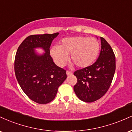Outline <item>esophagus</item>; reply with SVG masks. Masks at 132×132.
Here are the masks:
<instances>
[{"instance_id":"34e87169","label":"esophagus","mask_w":132,"mask_h":132,"mask_svg":"<svg viewBox=\"0 0 132 132\" xmlns=\"http://www.w3.org/2000/svg\"><path fill=\"white\" fill-rule=\"evenodd\" d=\"M66 75H67L68 76L72 75V72H71V71H66Z\"/></svg>"}]
</instances>
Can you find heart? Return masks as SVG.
Here are the masks:
<instances>
[{"instance_id":"obj_1","label":"heart","mask_w":132,"mask_h":132,"mask_svg":"<svg viewBox=\"0 0 132 132\" xmlns=\"http://www.w3.org/2000/svg\"><path fill=\"white\" fill-rule=\"evenodd\" d=\"M99 51L100 43L97 39L78 36L63 39L59 46L51 48L50 54L58 66H64L71 54V61L78 67L84 68L92 64Z\"/></svg>"}]
</instances>
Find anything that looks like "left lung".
<instances>
[{
    "mask_svg": "<svg viewBox=\"0 0 132 132\" xmlns=\"http://www.w3.org/2000/svg\"><path fill=\"white\" fill-rule=\"evenodd\" d=\"M101 51L93 64L74 72L77 83L74 90L78 97L86 102L101 99L109 89L116 71V56L112 48L101 37Z\"/></svg>",
    "mask_w": 132,
    "mask_h": 132,
    "instance_id": "8db88e82",
    "label": "left lung"
}]
</instances>
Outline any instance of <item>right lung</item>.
I'll return each instance as SVG.
<instances>
[{
	"instance_id": "add662e5",
	"label": "right lung",
	"mask_w": 132,
	"mask_h": 132,
	"mask_svg": "<svg viewBox=\"0 0 132 132\" xmlns=\"http://www.w3.org/2000/svg\"><path fill=\"white\" fill-rule=\"evenodd\" d=\"M58 34L28 36L16 51L14 63L16 80L25 94L38 104L51 102L67 78L66 71L54 64L50 55L51 44ZM38 47L43 48L45 53L36 54L34 49Z\"/></svg>"
}]
</instances>
